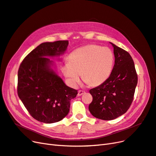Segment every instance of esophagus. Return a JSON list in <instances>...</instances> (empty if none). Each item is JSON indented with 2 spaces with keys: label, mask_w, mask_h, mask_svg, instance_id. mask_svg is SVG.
<instances>
[{
  "label": "esophagus",
  "mask_w": 156,
  "mask_h": 156,
  "mask_svg": "<svg viewBox=\"0 0 156 156\" xmlns=\"http://www.w3.org/2000/svg\"><path fill=\"white\" fill-rule=\"evenodd\" d=\"M85 93V91H83V90H79L78 91V94H77V96H81L83 94H84Z\"/></svg>",
  "instance_id": "34e87169"
}]
</instances>
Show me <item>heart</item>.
<instances>
[{
    "instance_id": "b5f03b06",
    "label": "heart",
    "mask_w": 156,
    "mask_h": 156,
    "mask_svg": "<svg viewBox=\"0 0 156 156\" xmlns=\"http://www.w3.org/2000/svg\"><path fill=\"white\" fill-rule=\"evenodd\" d=\"M114 55L108 48L88 45L75 49L66 61L62 72L72 87H76L81 79L93 87L106 81L111 73Z\"/></svg>"
}]
</instances>
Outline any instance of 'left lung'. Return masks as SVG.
Here are the masks:
<instances>
[{"mask_svg":"<svg viewBox=\"0 0 156 156\" xmlns=\"http://www.w3.org/2000/svg\"><path fill=\"white\" fill-rule=\"evenodd\" d=\"M115 65L106 81L90 90L93 100L88 109L97 119L111 120L124 115L133 100L137 75L131 55L111 42Z\"/></svg>","mask_w":156,"mask_h":156,"instance_id":"obj_1","label":"left lung"}]
</instances>
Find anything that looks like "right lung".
<instances>
[{"label": "right lung", "instance_id": "obj_1", "mask_svg": "<svg viewBox=\"0 0 156 156\" xmlns=\"http://www.w3.org/2000/svg\"><path fill=\"white\" fill-rule=\"evenodd\" d=\"M67 40L45 42L23 60L18 70L17 94L30 115L46 124L62 120L77 90L68 87L49 58H59L67 50Z\"/></svg>", "mask_w": 156, "mask_h": 156}]
</instances>
